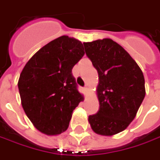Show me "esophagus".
<instances>
[{"instance_id":"obj_1","label":"esophagus","mask_w":160,"mask_h":160,"mask_svg":"<svg viewBox=\"0 0 160 160\" xmlns=\"http://www.w3.org/2000/svg\"><path fill=\"white\" fill-rule=\"evenodd\" d=\"M83 91H84V92H86L88 91V87H87V86H84V87H83Z\"/></svg>"}]
</instances>
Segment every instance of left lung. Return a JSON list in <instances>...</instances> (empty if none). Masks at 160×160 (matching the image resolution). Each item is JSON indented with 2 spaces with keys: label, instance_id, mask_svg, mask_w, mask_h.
Returning <instances> with one entry per match:
<instances>
[{
  "label": "left lung",
  "instance_id": "obj_1",
  "mask_svg": "<svg viewBox=\"0 0 160 160\" xmlns=\"http://www.w3.org/2000/svg\"><path fill=\"white\" fill-rule=\"evenodd\" d=\"M85 53L97 69L100 109L89 116L93 132L111 136L134 119L145 97L142 71L123 47L105 38L83 42Z\"/></svg>",
  "mask_w": 160,
  "mask_h": 160
}]
</instances>
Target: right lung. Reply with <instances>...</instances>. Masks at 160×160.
Wrapping results in <instances>:
<instances>
[{
  "label": "right lung",
  "mask_w": 160,
  "mask_h": 160,
  "mask_svg": "<svg viewBox=\"0 0 160 160\" xmlns=\"http://www.w3.org/2000/svg\"><path fill=\"white\" fill-rule=\"evenodd\" d=\"M84 55L79 40L62 35L41 48L18 79L22 107L34 127L47 135L65 132L83 101L72 68Z\"/></svg>",
  "instance_id": "right-lung-1"
}]
</instances>
